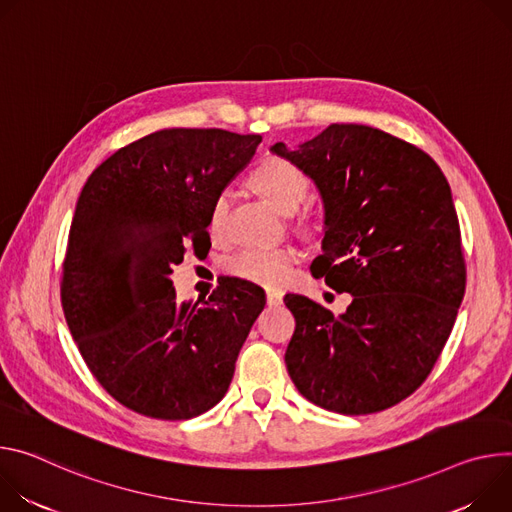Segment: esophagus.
I'll list each match as a JSON object with an SVG mask.
<instances>
[{
	"mask_svg": "<svg viewBox=\"0 0 512 512\" xmlns=\"http://www.w3.org/2000/svg\"><path fill=\"white\" fill-rule=\"evenodd\" d=\"M266 301H268V305L276 307V305L282 303V293H278V291H268V293H266Z\"/></svg>",
	"mask_w": 512,
	"mask_h": 512,
	"instance_id": "esophagus-1",
	"label": "esophagus"
}]
</instances>
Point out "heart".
<instances>
[{"mask_svg":"<svg viewBox=\"0 0 512 512\" xmlns=\"http://www.w3.org/2000/svg\"><path fill=\"white\" fill-rule=\"evenodd\" d=\"M254 187L282 213L295 211L309 191V179L301 168L285 158H266L258 164L252 175ZM227 211H230V193H219L211 205L209 225L213 232H219ZM297 262V252L293 248H248L236 256L227 258L225 268L230 274L256 282L262 287H282L289 280L293 266Z\"/></svg>","mask_w":512,"mask_h":512,"instance_id":"heart-1","label":"heart"}]
</instances>
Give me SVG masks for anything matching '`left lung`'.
I'll return each instance as SVG.
<instances>
[{
    "label": "left lung",
    "mask_w": 512,
    "mask_h": 512,
    "mask_svg": "<svg viewBox=\"0 0 512 512\" xmlns=\"http://www.w3.org/2000/svg\"><path fill=\"white\" fill-rule=\"evenodd\" d=\"M270 152L321 195L323 252L311 272L352 295L342 315L285 295L297 321L285 354L291 380L307 401L342 415L401 403L429 376L466 291L445 175L417 146L360 124H331Z\"/></svg>",
    "instance_id": "left-lung-1"
}]
</instances>
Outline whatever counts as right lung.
I'll use <instances>...</instances> for the list:
<instances>
[{"label":"right lung","mask_w":512,"mask_h":512,"mask_svg":"<svg viewBox=\"0 0 512 512\" xmlns=\"http://www.w3.org/2000/svg\"><path fill=\"white\" fill-rule=\"evenodd\" d=\"M260 142L217 128L160 130L101 162L79 195L65 319L97 382L140 415L193 419L230 388L264 291L234 276L201 306L179 303L170 274L189 242L195 252L211 246V205Z\"/></svg>","instance_id":"obj_1"}]
</instances>
